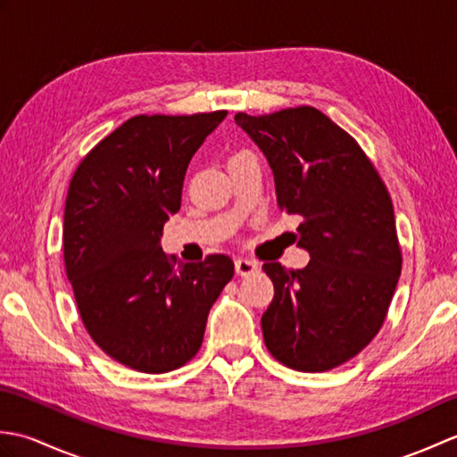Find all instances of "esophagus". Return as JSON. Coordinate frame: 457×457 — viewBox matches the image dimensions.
<instances>
[{
    "mask_svg": "<svg viewBox=\"0 0 457 457\" xmlns=\"http://www.w3.org/2000/svg\"><path fill=\"white\" fill-rule=\"evenodd\" d=\"M257 269H259V265L255 263V261H249V259H236V273H237V275H241V277L255 273Z\"/></svg>",
    "mask_w": 457,
    "mask_h": 457,
    "instance_id": "esophagus-1",
    "label": "esophagus"
}]
</instances>
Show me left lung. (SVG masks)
Wrapping results in <instances>:
<instances>
[{"label":"left lung","mask_w":457,"mask_h":457,"mask_svg":"<svg viewBox=\"0 0 457 457\" xmlns=\"http://www.w3.org/2000/svg\"><path fill=\"white\" fill-rule=\"evenodd\" d=\"M236 123L263 151L278 208L300 218L304 269L265 263L273 303L261 318L265 345L296 371L345 363L381 329L401 277L389 192L352 135L310 105Z\"/></svg>","instance_id":"1"}]
</instances>
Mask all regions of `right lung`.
<instances>
[{"label": "right lung", "instance_id": "right-lung-1", "mask_svg": "<svg viewBox=\"0 0 457 457\" xmlns=\"http://www.w3.org/2000/svg\"><path fill=\"white\" fill-rule=\"evenodd\" d=\"M226 115H135L86 154L71 180L66 277L94 342L135 371L167 373L190 361L234 277L228 255L180 263L161 247L192 154Z\"/></svg>", "mask_w": 457, "mask_h": 457}]
</instances>
